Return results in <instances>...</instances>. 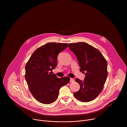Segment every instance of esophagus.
I'll return each mask as SVG.
<instances>
[{
	"label": "esophagus",
	"mask_w": 127,
	"mask_h": 127,
	"mask_svg": "<svg viewBox=\"0 0 127 127\" xmlns=\"http://www.w3.org/2000/svg\"><path fill=\"white\" fill-rule=\"evenodd\" d=\"M70 82H74V79H73V78H70Z\"/></svg>",
	"instance_id": "esophagus-1"
}]
</instances>
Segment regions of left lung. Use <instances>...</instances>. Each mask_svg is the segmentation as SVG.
I'll list each match as a JSON object with an SVG mask.
<instances>
[{"mask_svg":"<svg viewBox=\"0 0 127 127\" xmlns=\"http://www.w3.org/2000/svg\"><path fill=\"white\" fill-rule=\"evenodd\" d=\"M68 47L77 57L80 71L85 75L83 81L76 79L80 89L74 96L82 102L92 101L103 88L107 76V62L99 50L86 43H71Z\"/></svg>","mask_w":127,"mask_h":127,"instance_id":"left-lung-1","label":"left lung"}]
</instances>
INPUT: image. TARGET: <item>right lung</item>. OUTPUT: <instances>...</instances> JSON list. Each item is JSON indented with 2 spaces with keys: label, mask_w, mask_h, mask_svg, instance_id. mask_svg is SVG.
<instances>
[{
  "label": "right lung",
  "mask_w": 127,
  "mask_h": 127,
  "mask_svg": "<svg viewBox=\"0 0 127 127\" xmlns=\"http://www.w3.org/2000/svg\"><path fill=\"white\" fill-rule=\"evenodd\" d=\"M68 45L67 43H47L36 50L26 64L25 78L30 91L42 103L55 101L60 88L70 81L67 76L58 78L52 71L57 65L58 54Z\"/></svg>",
  "instance_id": "add662e5"
}]
</instances>
